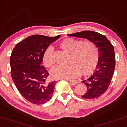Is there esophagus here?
<instances>
[{
    "instance_id": "esophagus-1",
    "label": "esophagus",
    "mask_w": 127,
    "mask_h": 127,
    "mask_svg": "<svg viewBox=\"0 0 127 127\" xmlns=\"http://www.w3.org/2000/svg\"><path fill=\"white\" fill-rule=\"evenodd\" d=\"M69 83H70V84L71 85H76V84H77V81H76V80H74V79H72V80H69Z\"/></svg>"
}]
</instances>
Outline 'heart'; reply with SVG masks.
I'll return each instance as SVG.
<instances>
[{"label":"heart","instance_id":"heart-1","mask_svg":"<svg viewBox=\"0 0 127 127\" xmlns=\"http://www.w3.org/2000/svg\"><path fill=\"white\" fill-rule=\"evenodd\" d=\"M60 46L70 54L69 64L56 66L51 70L53 79H70L77 77L82 72L83 75L92 73L96 67L99 60V51L96 45L90 40L81 41L68 38L60 44ZM43 62L48 67H51L55 63L54 48L51 46L46 49L43 55Z\"/></svg>","mask_w":127,"mask_h":127}]
</instances>
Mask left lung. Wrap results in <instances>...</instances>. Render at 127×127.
<instances>
[{
	"mask_svg": "<svg viewBox=\"0 0 127 127\" xmlns=\"http://www.w3.org/2000/svg\"><path fill=\"white\" fill-rule=\"evenodd\" d=\"M68 35L87 39L94 43L98 48L99 60L96 70L90 77L82 81L86 84L87 91L81 97L92 99L101 96L109 87L115 71L113 46L105 35L92 31H83Z\"/></svg>",
	"mask_w": 127,
	"mask_h": 127,
	"instance_id": "8db88e82",
	"label": "left lung"
}]
</instances>
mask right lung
Masks as SVG:
<instances>
[{
  "label": "right lung",
  "mask_w": 127,
  "mask_h": 127,
  "mask_svg": "<svg viewBox=\"0 0 127 127\" xmlns=\"http://www.w3.org/2000/svg\"><path fill=\"white\" fill-rule=\"evenodd\" d=\"M60 37L31 35L17 43L12 50V80L21 95L32 104H43L52 97L56 81L47 82L49 73L41 63L46 49Z\"/></svg>",
  "instance_id": "right-lung-1"
}]
</instances>
